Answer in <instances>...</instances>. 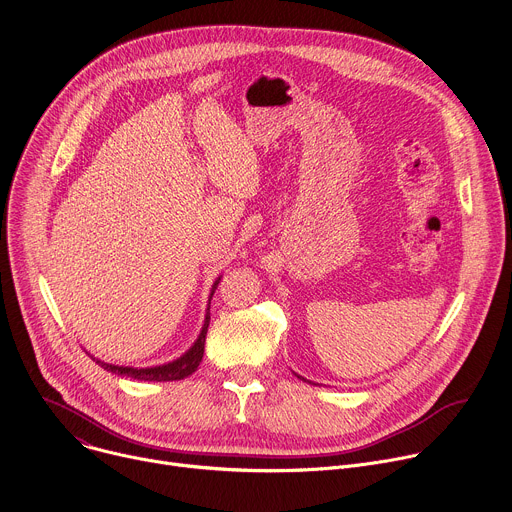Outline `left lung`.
I'll return each instance as SVG.
<instances>
[{
  "instance_id": "1",
  "label": "left lung",
  "mask_w": 512,
  "mask_h": 512,
  "mask_svg": "<svg viewBox=\"0 0 512 512\" xmlns=\"http://www.w3.org/2000/svg\"><path fill=\"white\" fill-rule=\"evenodd\" d=\"M296 377H298V379H302V381H306V379H304V377H300V375H296Z\"/></svg>"
}]
</instances>
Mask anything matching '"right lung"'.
Here are the masks:
<instances>
[{"label": "right lung", "instance_id": "1", "mask_svg": "<svg viewBox=\"0 0 512 512\" xmlns=\"http://www.w3.org/2000/svg\"><path fill=\"white\" fill-rule=\"evenodd\" d=\"M221 281V277H216L212 287H210V296H208V308H206V316H204V324L202 330L198 334V338L194 340V344L178 358L164 362V364H156V367H143V369H135V367H119V364H109L105 360L93 358L97 360V364L109 373H115L119 377H129V379H137V381H156V383H164V381H182L186 377H190L196 369L198 364L202 362L204 356V340H206V330L210 324V300L214 296V289Z\"/></svg>", "mask_w": 512, "mask_h": 512}]
</instances>
